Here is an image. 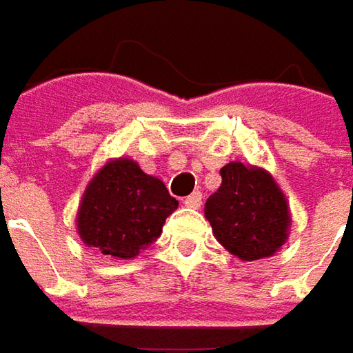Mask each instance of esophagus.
<instances>
[{"label":"esophagus","instance_id":"1","mask_svg":"<svg viewBox=\"0 0 353 353\" xmlns=\"http://www.w3.org/2000/svg\"><path fill=\"white\" fill-rule=\"evenodd\" d=\"M201 201H203V195L199 192H193L192 195H188V197L183 199V203L188 207H192V209H199V207H201Z\"/></svg>","mask_w":353,"mask_h":353}]
</instances>
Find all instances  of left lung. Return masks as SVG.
<instances>
[{"mask_svg":"<svg viewBox=\"0 0 353 353\" xmlns=\"http://www.w3.org/2000/svg\"><path fill=\"white\" fill-rule=\"evenodd\" d=\"M213 235L241 261L272 256L288 239L290 211L276 181L263 168L231 161L221 185L205 201Z\"/></svg>","mask_w":353,"mask_h":353,"instance_id":"obj_1","label":"left lung"}]
</instances>
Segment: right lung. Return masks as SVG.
<instances>
[{
    "label": "right lung",
    "mask_w": 353,
    "mask_h": 353,
    "mask_svg": "<svg viewBox=\"0 0 353 353\" xmlns=\"http://www.w3.org/2000/svg\"><path fill=\"white\" fill-rule=\"evenodd\" d=\"M177 209L163 181L128 158L108 161L86 185L77 229L86 247L116 259H134L161 235Z\"/></svg>",
    "instance_id": "right-lung-1"
}]
</instances>
